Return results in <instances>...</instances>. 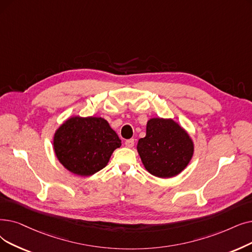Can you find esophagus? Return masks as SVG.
<instances>
[{"label":"esophagus","instance_id":"obj_1","mask_svg":"<svg viewBox=\"0 0 252 252\" xmlns=\"http://www.w3.org/2000/svg\"><path fill=\"white\" fill-rule=\"evenodd\" d=\"M134 143H135L134 139H128V140H126V142H125L126 146L128 147V148H132L134 146Z\"/></svg>","mask_w":252,"mask_h":252}]
</instances>
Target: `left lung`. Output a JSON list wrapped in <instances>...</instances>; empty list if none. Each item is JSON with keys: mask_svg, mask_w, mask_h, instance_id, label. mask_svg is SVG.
Segmentation results:
<instances>
[{"mask_svg": "<svg viewBox=\"0 0 252 252\" xmlns=\"http://www.w3.org/2000/svg\"><path fill=\"white\" fill-rule=\"evenodd\" d=\"M137 150L151 175L171 178L188 167L193 156V142L173 119L151 118L147 122L146 136L138 141Z\"/></svg>", "mask_w": 252, "mask_h": 252, "instance_id": "obj_1", "label": "left lung"}]
</instances>
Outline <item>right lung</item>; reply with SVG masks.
I'll use <instances>...</instances> for the list:
<instances>
[{"label":"right lung","instance_id":"add662e5","mask_svg":"<svg viewBox=\"0 0 252 252\" xmlns=\"http://www.w3.org/2000/svg\"><path fill=\"white\" fill-rule=\"evenodd\" d=\"M120 145L122 140L102 117H70L53 137L60 162L71 173L84 177L105 168Z\"/></svg>","mask_w":252,"mask_h":252}]
</instances>
